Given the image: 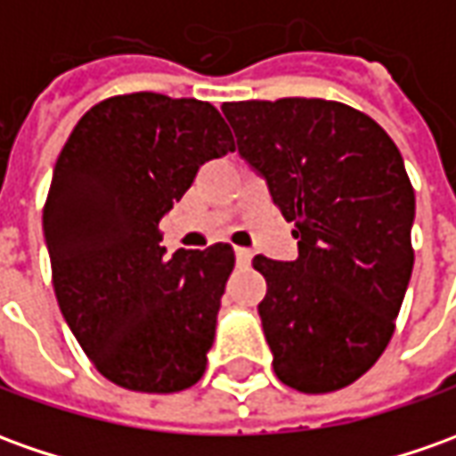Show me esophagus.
<instances>
[{
	"label": "esophagus",
	"instance_id": "esophagus-1",
	"mask_svg": "<svg viewBox=\"0 0 456 456\" xmlns=\"http://www.w3.org/2000/svg\"><path fill=\"white\" fill-rule=\"evenodd\" d=\"M234 254H237V265H240V267H249V262H252V252H249V249L237 247V249H234Z\"/></svg>",
	"mask_w": 456,
	"mask_h": 456
}]
</instances>
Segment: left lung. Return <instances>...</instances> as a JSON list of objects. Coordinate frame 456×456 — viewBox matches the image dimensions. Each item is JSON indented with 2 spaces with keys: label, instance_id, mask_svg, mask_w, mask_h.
<instances>
[{
  "label": "left lung",
  "instance_id": "8db88e82",
  "mask_svg": "<svg viewBox=\"0 0 456 456\" xmlns=\"http://www.w3.org/2000/svg\"><path fill=\"white\" fill-rule=\"evenodd\" d=\"M244 162L267 182L299 256L256 254V312L281 382L306 395L359 379L389 345L410 284L414 189L397 144L327 99L227 102Z\"/></svg>",
  "mask_w": 456,
  "mask_h": 456
}]
</instances>
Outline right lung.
I'll return each instance as SVG.
<instances>
[{
	"mask_svg": "<svg viewBox=\"0 0 456 456\" xmlns=\"http://www.w3.org/2000/svg\"><path fill=\"white\" fill-rule=\"evenodd\" d=\"M234 151L209 102L137 92L99 102L59 154L45 204L64 322L110 382L172 395L202 379L234 249H176L162 216L200 167Z\"/></svg>",
	"mask_w": 456,
	"mask_h": 456,
	"instance_id": "right-lung-1",
	"label": "right lung"
}]
</instances>
